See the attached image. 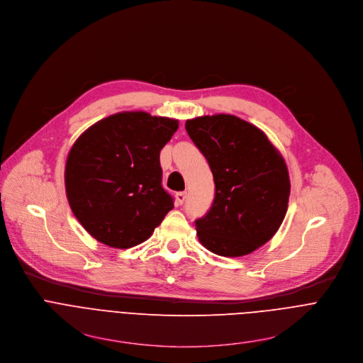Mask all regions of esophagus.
Returning a JSON list of instances; mask_svg holds the SVG:
<instances>
[{"label":"esophagus","mask_w":363,"mask_h":363,"mask_svg":"<svg viewBox=\"0 0 363 363\" xmlns=\"http://www.w3.org/2000/svg\"><path fill=\"white\" fill-rule=\"evenodd\" d=\"M186 197H187V193H186V191H179V193H176V203H177V205H183Z\"/></svg>","instance_id":"obj_1"}]
</instances>
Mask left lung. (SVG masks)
I'll list each match as a JSON object with an SVG mask.
<instances>
[{
	"label": "left lung",
	"instance_id": "left-lung-1",
	"mask_svg": "<svg viewBox=\"0 0 363 363\" xmlns=\"http://www.w3.org/2000/svg\"><path fill=\"white\" fill-rule=\"evenodd\" d=\"M186 131L215 182L211 209L194 220L199 240L222 257L251 254L284 220L290 197L284 158L261 130L233 115L189 119Z\"/></svg>",
	"mask_w": 363,
	"mask_h": 363
}]
</instances>
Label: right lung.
<instances>
[{
	"label": "right lung",
	"instance_id": "add662e5",
	"mask_svg": "<svg viewBox=\"0 0 363 363\" xmlns=\"http://www.w3.org/2000/svg\"><path fill=\"white\" fill-rule=\"evenodd\" d=\"M177 128L176 119L119 112L76 140L66 161V194L77 220L99 242L135 247L174 208L161 184L160 151Z\"/></svg>",
	"mask_w": 363,
	"mask_h": 363
}]
</instances>
